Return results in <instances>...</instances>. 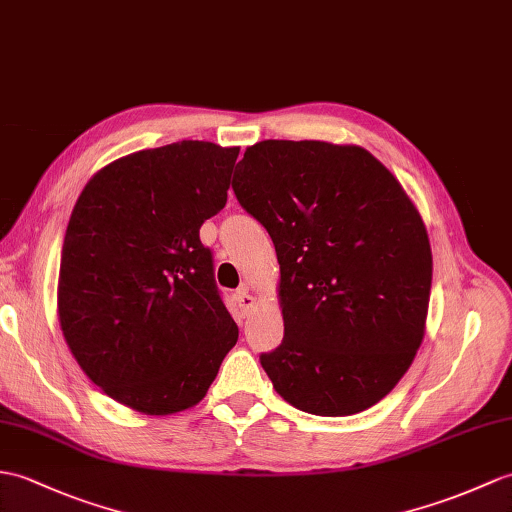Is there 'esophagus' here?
Here are the masks:
<instances>
[{
  "label": "esophagus",
  "mask_w": 512,
  "mask_h": 512,
  "mask_svg": "<svg viewBox=\"0 0 512 512\" xmlns=\"http://www.w3.org/2000/svg\"><path fill=\"white\" fill-rule=\"evenodd\" d=\"M235 299H237V303H240V307H242V312H251L253 307H255V299H253V294L248 292V288L244 285V288H240L237 290V294H235Z\"/></svg>",
  "instance_id": "obj_1"
}]
</instances>
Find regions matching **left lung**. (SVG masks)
Listing matches in <instances>:
<instances>
[{"instance_id":"left-lung-1","label":"left lung","mask_w":512,"mask_h":512,"mask_svg":"<svg viewBox=\"0 0 512 512\" xmlns=\"http://www.w3.org/2000/svg\"><path fill=\"white\" fill-rule=\"evenodd\" d=\"M281 266L283 342L259 362L279 395L349 417L406 375L425 334L432 248L417 207L371 152L266 139L233 174Z\"/></svg>"}]
</instances>
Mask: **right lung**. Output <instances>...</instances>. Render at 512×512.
<instances>
[{"mask_svg": "<svg viewBox=\"0 0 512 512\" xmlns=\"http://www.w3.org/2000/svg\"><path fill=\"white\" fill-rule=\"evenodd\" d=\"M240 148L176 141L106 165L67 224L58 320L95 386L144 414L207 395L237 342L202 222L227 205Z\"/></svg>", "mask_w": 512, "mask_h": 512, "instance_id": "right-lung-1", "label": "right lung"}]
</instances>
